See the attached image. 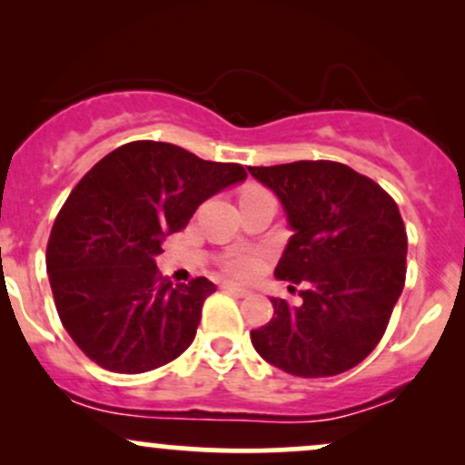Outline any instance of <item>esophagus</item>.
I'll return each instance as SVG.
<instances>
[{"label":"esophagus","mask_w":465,"mask_h":465,"mask_svg":"<svg viewBox=\"0 0 465 465\" xmlns=\"http://www.w3.org/2000/svg\"><path fill=\"white\" fill-rule=\"evenodd\" d=\"M223 291H227V292H233V295L236 297H247L249 295V291L244 286H240V284H233V282H223Z\"/></svg>","instance_id":"obj_1"}]
</instances>
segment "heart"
<instances>
[{"mask_svg": "<svg viewBox=\"0 0 465 465\" xmlns=\"http://www.w3.org/2000/svg\"><path fill=\"white\" fill-rule=\"evenodd\" d=\"M253 190L258 188H251L247 192H253ZM258 266H260V253L253 249H233L232 253H227L225 260H223V269L236 277L253 275L255 271H258Z\"/></svg>", "mask_w": 465, "mask_h": 465, "instance_id": "obj_1", "label": "heart"}]
</instances>
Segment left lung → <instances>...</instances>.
Instances as JSON below:
<instances>
[{
	"label": "left lung",
	"mask_w": 465,
	"mask_h": 465,
	"mask_svg": "<svg viewBox=\"0 0 465 465\" xmlns=\"http://www.w3.org/2000/svg\"><path fill=\"white\" fill-rule=\"evenodd\" d=\"M249 173L275 192L295 232L275 277L302 286L300 306L271 300L273 319L251 330V343L292 376L351 370L381 343L404 288L407 229L396 201L328 159L249 165Z\"/></svg>",
	"instance_id": "obj_1"
}]
</instances>
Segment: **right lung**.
<instances>
[{"instance_id": "1", "label": "right lung", "mask_w": 465, "mask_h": 465, "mask_svg": "<svg viewBox=\"0 0 465 465\" xmlns=\"http://www.w3.org/2000/svg\"><path fill=\"white\" fill-rule=\"evenodd\" d=\"M244 179L240 163L137 140L78 181L52 227L45 264L63 328L84 356L109 371L143 373L190 348L216 286L207 277L174 286L154 255L203 201Z\"/></svg>"}]
</instances>
